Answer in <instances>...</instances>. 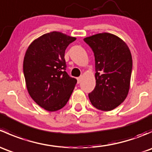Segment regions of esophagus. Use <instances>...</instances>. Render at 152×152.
I'll return each mask as SVG.
<instances>
[{"mask_svg":"<svg viewBox=\"0 0 152 152\" xmlns=\"http://www.w3.org/2000/svg\"><path fill=\"white\" fill-rule=\"evenodd\" d=\"M82 77H79V78H77V82H78V84L80 83L81 81H82Z\"/></svg>","mask_w":152,"mask_h":152,"instance_id":"1","label":"esophagus"}]
</instances>
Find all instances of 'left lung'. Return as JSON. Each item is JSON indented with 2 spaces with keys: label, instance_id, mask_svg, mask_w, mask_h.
<instances>
[{
  "label": "left lung",
  "instance_id": "obj_1",
  "mask_svg": "<svg viewBox=\"0 0 152 152\" xmlns=\"http://www.w3.org/2000/svg\"><path fill=\"white\" fill-rule=\"evenodd\" d=\"M94 52L96 87L88 96L93 107L110 111L126 98L130 87L132 58L123 39L110 33L96 34L84 39Z\"/></svg>",
  "mask_w": 152,
  "mask_h": 152
}]
</instances>
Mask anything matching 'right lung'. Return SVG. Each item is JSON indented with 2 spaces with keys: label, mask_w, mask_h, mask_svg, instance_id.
Instances as JSON below:
<instances>
[{
  "label": "right lung",
  "mask_w": 152,
  "mask_h": 152,
  "mask_svg": "<svg viewBox=\"0 0 152 152\" xmlns=\"http://www.w3.org/2000/svg\"><path fill=\"white\" fill-rule=\"evenodd\" d=\"M76 39L58 31L45 34L29 45L23 59L27 90L39 107L49 112L64 107L77 80L65 71V49Z\"/></svg>",
  "instance_id": "1"
}]
</instances>
